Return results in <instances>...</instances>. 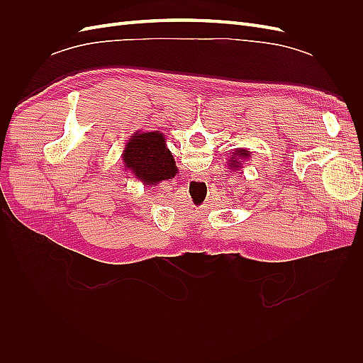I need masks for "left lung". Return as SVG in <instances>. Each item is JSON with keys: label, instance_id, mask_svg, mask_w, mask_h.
Returning a JSON list of instances; mask_svg holds the SVG:
<instances>
[{"label": "left lung", "instance_id": "obj_1", "mask_svg": "<svg viewBox=\"0 0 363 363\" xmlns=\"http://www.w3.org/2000/svg\"><path fill=\"white\" fill-rule=\"evenodd\" d=\"M250 157V151H247V150H244V148H239V150H236V151H233L232 152V157L228 159V167H230V169L232 171H239L240 168V162L242 160H247Z\"/></svg>", "mask_w": 363, "mask_h": 363}]
</instances>
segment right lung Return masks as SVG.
I'll list each match as a JSON object with an SVG mask.
<instances>
[{
  "mask_svg": "<svg viewBox=\"0 0 363 363\" xmlns=\"http://www.w3.org/2000/svg\"><path fill=\"white\" fill-rule=\"evenodd\" d=\"M124 167L144 184L155 186L177 174L175 160L160 131H136L123 151Z\"/></svg>",
  "mask_w": 363,
  "mask_h": 363,
  "instance_id": "right-lung-1",
  "label": "right lung"
}]
</instances>
